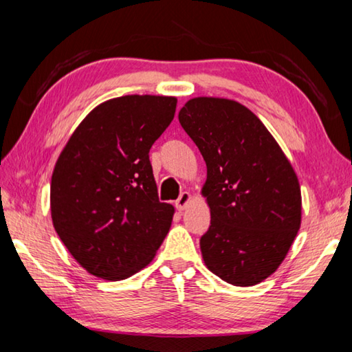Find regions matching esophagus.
<instances>
[{"label": "esophagus", "mask_w": 352, "mask_h": 352, "mask_svg": "<svg viewBox=\"0 0 352 352\" xmlns=\"http://www.w3.org/2000/svg\"><path fill=\"white\" fill-rule=\"evenodd\" d=\"M190 204V194L189 192H182L180 197L175 201V208L178 211H183L184 208Z\"/></svg>", "instance_id": "esophagus-1"}]
</instances>
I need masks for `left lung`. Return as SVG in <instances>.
Segmentation results:
<instances>
[{
    "label": "left lung",
    "instance_id": "obj_1",
    "mask_svg": "<svg viewBox=\"0 0 352 352\" xmlns=\"http://www.w3.org/2000/svg\"><path fill=\"white\" fill-rule=\"evenodd\" d=\"M178 121L206 163L205 265L228 284H259L281 265L300 230L295 170L261 119L236 100L189 99Z\"/></svg>",
    "mask_w": 352,
    "mask_h": 352
}]
</instances>
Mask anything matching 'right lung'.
Listing matches in <instances>:
<instances>
[{
	"mask_svg": "<svg viewBox=\"0 0 352 352\" xmlns=\"http://www.w3.org/2000/svg\"><path fill=\"white\" fill-rule=\"evenodd\" d=\"M174 96L129 94L88 113L69 136L51 178V217L88 273L121 281L152 262L174 206L158 200L148 151L168 129Z\"/></svg>",
	"mask_w": 352,
	"mask_h": 352,
	"instance_id": "add662e5",
	"label": "right lung"
}]
</instances>
